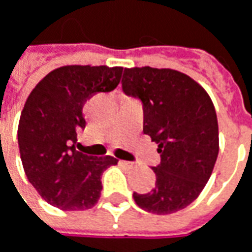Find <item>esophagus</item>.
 <instances>
[{
  "label": "esophagus",
  "mask_w": 252,
  "mask_h": 252,
  "mask_svg": "<svg viewBox=\"0 0 252 252\" xmlns=\"http://www.w3.org/2000/svg\"><path fill=\"white\" fill-rule=\"evenodd\" d=\"M121 163H123V165H126V166H129V168L135 166V163H134V162H126V160H121Z\"/></svg>",
  "instance_id": "34e87169"
}]
</instances>
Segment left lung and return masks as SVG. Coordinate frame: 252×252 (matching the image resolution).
Wrapping results in <instances>:
<instances>
[{
	"label": "left lung",
	"mask_w": 252,
	"mask_h": 252,
	"mask_svg": "<svg viewBox=\"0 0 252 252\" xmlns=\"http://www.w3.org/2000/svg\"><path fill=\"white\" fill-rule=\"evenodd\" d=\"M124 93L144 105V134L158 144L160 163L152 168L157 185L134 200L149 213L170 214L202 193L219 155V124L207 92L173 69L124 70Z\"/></svg>",
	"instance_id": "obj_1"
}]
</instances>
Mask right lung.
Listing matches in <instances>:
<instances>
[{
    "label": "right lung",
    "mask_w": 252,
    "mask_h": 252,
    "mask_svg": "<svg viewBox=\"0 0 252 252\" xmlns=\"http://www.w3.org/2000/svg\"><path fill=\"white\" fill-rule=\"evenodd\" d=\"M123 67L67 64L48 73L28 95L18 124V145L28 181L46 202L64 212L92 209L100 199L101 175L114 157L76 149L84 129V104L114 90Z\"/></svg>",
    "instance_id": "right-lung-1"
}]
</instances>
